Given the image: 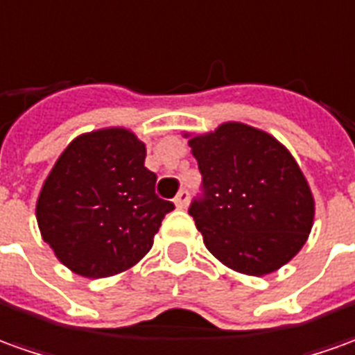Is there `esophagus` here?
Wrapping results in <instances>:
<instances>
[{"instance_id": "esophagus-1", "label": "esophagus", "mask_w": 355, "mask_h": 355, "mask_svg": "<svg viewBox=\"0 0 355 355\" xmlns=\"http://www.w3.org/2000/svg\"><path fill=\"white\" fill-rule=\"evenodd\" d=\"M188 200H190V192L184 188V190H180L177 194V198H175V206H177L178 209H184L188 206Z\"/></svg>"}]
</instances>
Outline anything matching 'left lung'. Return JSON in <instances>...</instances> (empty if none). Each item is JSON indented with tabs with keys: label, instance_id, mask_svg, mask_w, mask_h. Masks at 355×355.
<instances>
[{
	"label": "left lung",
	"instance_id": "1",
	"mask_svg": "<svg viewBox=\"0 0 355 355\" xmlns=\"http://www.w3.org/2000/svg\"><path fill=\"white\" fill-rule=\"evenodd\" d=\"M188 146L202 173V196L188 214L209 252L248 276L293 259L309 237L315 200L288 149L241 122L194 136Z\"/></svg>",
	"mask_w": 355,
	"mask_h": 355
}]
</instances>
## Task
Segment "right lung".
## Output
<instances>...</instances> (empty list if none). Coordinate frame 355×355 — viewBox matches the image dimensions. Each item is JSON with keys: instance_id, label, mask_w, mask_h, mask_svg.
<instances>
[{"instance_id": "right-lung-1", "label": "right lung", "mask_w": 355, "mask_h": 355, "mask_svg": "<svg viewBox=\"0 0 355 355\" xmlns=\"http://www.w3.org/2000/svg\"><path fill=\"white\" fill-rule=\"evenodd\" d=\"M144 163L146 144L124 128L83 134L60 155L40 190L36 221L71 272L107 278L149 252L175 204L155 194L157 177Z\"/></svg>"}]
</instances>
